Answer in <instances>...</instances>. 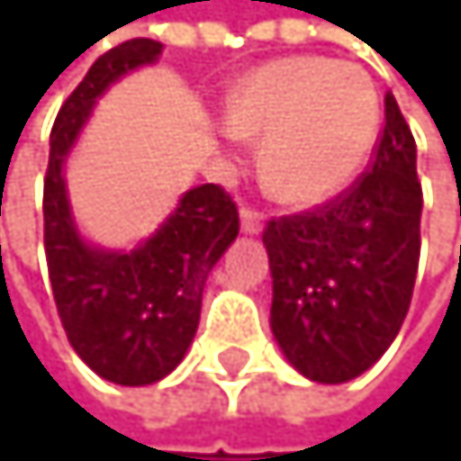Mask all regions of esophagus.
Returning <instances> with one entry per match:
<instances>
[{
  "label": "esophagus",
  "mask_w": 461,
  "mask_h": 461,
  "mask_svg": "<svg viewBox=\"0 0 461 461\" xmlns=\"http://www.w3.org/2000/svg\"><path fill=\"white\" fill-rule=\"evenodd\" d=\"M240 221L245 233H259L262 230V213L254 211V207H242L240 211Z\"/></svg>",
  "instance_id": "esophagus-1"
}]
</instances>
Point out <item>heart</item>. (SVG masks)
<instances>
[{
  "instance_id": "heart-1",
  "label": "heart",
  "mask_w": 461,
  "mask_h": 461,
  "mask_svg": "<svg viewBox=\"0 0 461 461\" xmlns=\"http://www.w3.org/2000/svg\"><path fill=\"white\" fill-rule=\"evenodd\" d=\"M228 121L230 140L266 138L262 173L274 195L317 204L364 170L381 130V97L361 66L291 57L236 86Z\"/></svg>"
}]
</instances>
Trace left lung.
<instances>
[{
  "label": "left lung",
  "instance_id": "8db88e82",
  "mask_svg": "<svg viewBox=\"0 0 461 461\" xmlns=\"http://www.w3.org/2000/svg\"><path fill=\"white\" fill-rule=\"evenodd\" d=\"M262 242L274 280L271 331L300 375L343 384L390 349L421 248L416 140L393 95L384 97L369 170L323 207L271 219Z\"/></svg>",
  "mask_w": 461,
  "mask_h": 461
}]
</instances>
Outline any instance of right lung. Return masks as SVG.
<instances>
[{"instance_id": "1", "label": "right lung", "mask_w": 461, "mask_h": 461, "mask_svg": "<svg viewBox=\"0 0 461 461\" xmlns=\"http://www.w3.org/2000/svg\"><path fill=\"white\" fill-rule=\"evenodd\" d=\"M161 42L130 40L95 59L51 130L45 173V259L59 321L86 364L121 387L155 384L181 364L199 329L207 274L240 233V213L219 185L181 195L178 207L132 250L89 245L74 225L63 164L112 83L155 63Z\"/></svg>"}]
</instances>
